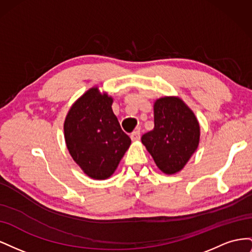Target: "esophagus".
I'll use <instances>...</instances> for the list:
<instances>
[{"label":"esophagus","instance_id":"obj_1","mask_svg":"<svg viewBox=\"0 0 252 252\" xmlns=\"http://www.w3.org/2000/svg\"><path fill=\"white\" fill-rule=\"evenodd\" d=\"M130 138H131V140L134 141V142L140 141V139H141V132H140L139 130L133 131V132L131 133V135H130Z\"/></svg>","mask_w":252,"mask_h":252}]
</instances>
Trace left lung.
<instances>
[{
	"label": "left lung",
	"instance_id": "1",
	"mask_svg": "<svg viewBox=\"0 0 252 252\" xmlns=\"http://www.w3.org/2000/svg\"><path fill=\"white\" fill-rule=\"evenodd\" d=\"M155 127L143 134L142 143L165 174L180 172L199 147L201 129L194 112L179 96L157 98Z\"/></svg>",
	"mask_w": 252,
	"mask_h": 252
}]
</instances>
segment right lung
I'll use <instances>...</instances> for the list:
<instances>
[{"instance_id":"1","label":"right lung","mask_w":252,"mask_h":252,"mask_svg":"<svg viewBox=\"0 0 252 252\" xmlns=\"http://www.w3.org/2000/svg\"><path fill=\"white\" fill-rule=\"evenodd\" d=\"M112 103L111 95L94 86L71 105L64 122L68 151L94 180L109 179L131 144L112 111Z\"/></svg>"}]
</instances>
